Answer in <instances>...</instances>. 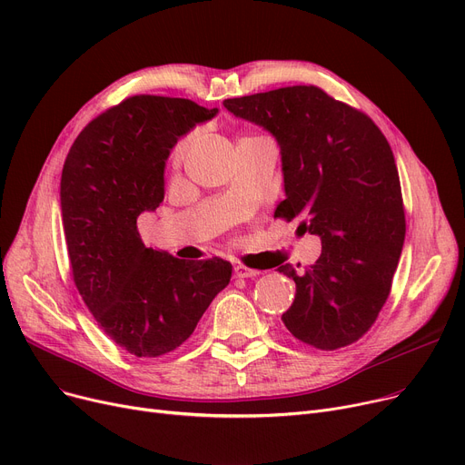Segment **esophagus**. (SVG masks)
<instances>
[{
	"instance_id": "34e87169",
	"label": "esophagus",
	"mask_w": 465,
	"mask_h": 465,
	"mask_svg": "<svg viewBox=\"0 0 465 465\" xmlns=\"http://www.w3.org/2000/svg\"><path fill=\"white\" fill-rule=\"evenodd\" d=\"M258 272L256 270H251V267L247 265H235L233 267V277L235 279H249V277H256Z\"/></svg>"
}]
</instances>
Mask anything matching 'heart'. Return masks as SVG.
Here are the masks:
<instances>
[{
	"label": "heart",
	"mask_w": 465,
	"mask_h": 465,
	"mask_svg": "<svg viewBox=\"0 0 465 465\" xmlns=\"http://www.w3.org/2000/svg\"><path fill=\"white\" fill-rule=\"evenodd\" d=\"M192 141H193V135H186V137H183V139L175 144V149H173V162L183 160V156H184V154L188 153V149H190Z\"/></svg>",
	"instance_id": "heart-1"
}]
</instances>
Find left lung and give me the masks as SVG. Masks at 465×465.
Masks as SVG:
<instances>
[{
	"mask_svg": "<svg viewBox=\"0 0 465 465\" xmlns=\"http://www.w3.org/2000/svg\"><path fill=\"white\" fill-rule=\"evenodd\" d=\"M239 118L275 135L286 200L275 218H302L322 254L303 272L290 263L296 298L282 314L303 343L335 351L368 331L388 300L405 239L392 149L375 122L319 86H286L224 100Z\"/></svg>",
	"mask_w": 465,
	"mask_h": 465,
	"instance_id": "left-lung-1",
	"label": "left lung"
}]
</instances>
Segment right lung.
<instances>
[{"label": "right lung", "instance_id": "1", "mask_svg": "<svg viewBox=\"0 0 465 465\" xmlns=\"http://www.w3.org/2000/svg\"><path fill=\"white\" fill-rule=\"evenodd\" d=\"M218 109L139 94L97 114L62 169V224L73 281L97 324L137 358L181 347L232 277L223 258L184 262L146 249L137 218L163 200L177 139Z\"/></svg>", "mask_w": 465, "mask_h": 465}]
</instances>
